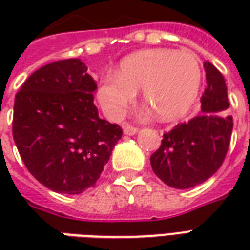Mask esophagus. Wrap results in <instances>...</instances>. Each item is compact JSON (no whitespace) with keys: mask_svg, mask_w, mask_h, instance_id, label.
Instances as JSON below:
<instances>
[{"mask_svg":"<svg viewBox=\"0 0 250 250\" xmlns=\"http://www.w3.org/2000/svg\"><path fill=\"white\" fill-rule=\"evenodd\" d=\"M123 131H125V135H134V134H136L138 128H136L135 125L125 123V125H123Z\"/></svg>","mask_w":250,"mask_h":250,"instance_id":"obj_1","label":"esophagus"}]
</instances>
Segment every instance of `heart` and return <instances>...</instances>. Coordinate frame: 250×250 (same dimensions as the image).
Masks as SVG:
<instances>
[{
  "label": "heart",
  "mask_w": 250,
  "mask_h": 250,
  "mask_svg": "<svg viewBox=\"0 0 250 250\" xmlns=\"http://www.w3.org/2000/svg\"><path fill=\"white\" fill-rule=\"evenodd\" d=\"M202 83L198 57L188 51L146 49L125 57L118 73H107L98 88L99 103L109 119H119L143 91L145 103L162 120L188 114Z\"/></svg>",
  "instance_id": "obj_1"
}]
</instances>
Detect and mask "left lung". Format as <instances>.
<instances>
[{
	"instance_id": "1",
	"label": "left lung",
	"mask_w": 250,
	"mask_h": 250,
	"mask_svg": "<svg viewBox=\"0 0 250 250\" xmlns=\"http://www.w3.org/2000/svg\"><path fill=\"white\" fill-rule=\"evenodd\" d=\"M204 68L208 85L201 96V114L165 132L150 158L152 171L170 188H194L209 179L230 145L233 118L221 114L229 107L225 79L211 62Z\"/></svg>"
}]
</instances>
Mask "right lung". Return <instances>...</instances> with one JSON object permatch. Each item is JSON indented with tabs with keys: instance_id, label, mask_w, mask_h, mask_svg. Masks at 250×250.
<instances>
[{
	"instance_id": "obj_1",
	"label": "right lung",
	"mask_w": 250,
	"mask_h": 250,
	"mask_svg": "<svg viewBox=\"0 0 250 250\" xmlns=\"http://www.w3.org/2000/svg\"><path fill=\"white\" fill-rule=\"evenodd\" d=\"M79 59L41 66L16 93L13 139L29 173L56 193L93 188L123 130L100 119Z\"/></svg>"
}]
</instances>
